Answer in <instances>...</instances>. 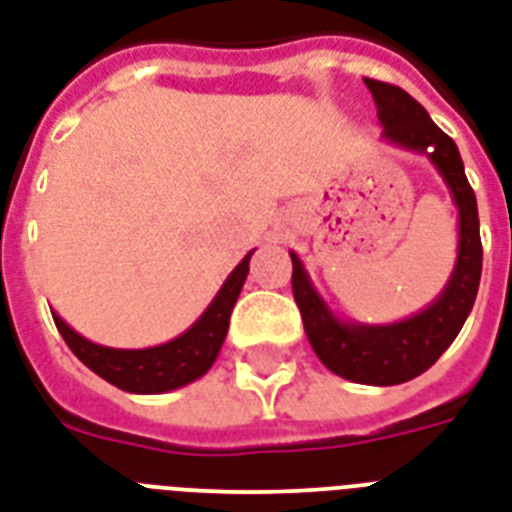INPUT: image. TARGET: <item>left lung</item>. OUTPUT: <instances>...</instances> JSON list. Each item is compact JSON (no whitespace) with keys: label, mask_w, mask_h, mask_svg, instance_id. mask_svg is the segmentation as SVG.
Here are the masks:
<instances>
[{"label":"left lung","mask_w":512,"mask_h":512,"mask_svg":"<svg viewBox=\"0 0 512 512\" xmlns=\"http://www.w3.org/2000/svg\"><path fill=\"white\" fill-rule=\"evenodd\" d=\"M366 87L374 95L384 141L406 152L425 154L441 173L443 184L449 186L459 213L457 261L449 283L443 285L438 299L430 301L425 310L384 326L336 318L293 251L291 285L304 331L320 363L350 382L390 387L425 374L457 339L478 296L483 248L475 192L467 184L457 144L430 120L425 106L414 101L406 90L379 79H366Z\"/></svg>","instance_id":"left-lung-1"}]
</instances>
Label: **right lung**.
I'll list each match as a JSON object with an SVG mask.
<instances>
[{
	"label": "right lung",
	"mask_w": 512,
	"mask_h": 512,
	"mask_svg": "<svg viewBox=\"0 0 512 512\" xmlns=\"http://www.w3.org/2000/svg\"><path fill=\"white\" fill-rule=\"evenodd\" d=\"M251 256L253 251L245 253V259L229 272L219 293L213 296L208 310L202 312L184 334H178L176 339L165 344H157V347L117 350V347L95 344L77 334L61 315L53 312L55 326L61 331L63 342L69 344V350L93 374H98L114 387L136 392V395H160V392L178 390V387L208 374L213 360L219 358L221 344L229 331V315H232V307H235L245 277H248Z\"/></svg>",
	"instance_id": "obj_1"
}]
</instances>
